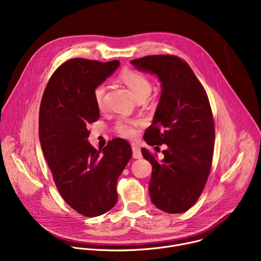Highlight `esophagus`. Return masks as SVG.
Segmentation results:
<instances>
[{
  "mask_svg": "<svg viewBox=\"0 0 261 261\" xmlns=\"http://www.w3.org/2000/svg\"><path fill=\"white\" fill-rule=\"evenodd\" d=\"M131 147H132V152H133V158L134 159H140L142 157L141 152H140V147L135 143H132Z\"/></svg>",
  "mask_w": 261,
  "mask_h": 261,
  "instance_id": "obj_1",
  "label": "esophagus"
}]
</instances>
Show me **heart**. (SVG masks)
<instances>
[{
	"mask_svg": "<svg viewBox=\"0 0 261 261\" xmlns=\"http://www.w3.org/2000/svg\"><path fill=\"white\" fill-rule=\"evenodd\" d=\"M121 80L129 87L136 99L141 97H147L152 91V84L144 74L136 70H125L121 73ZM105 84L97 85L93 90L94 100L99 108H103L105 105ZM141 125L139 120L123 118L116 124V131L123 137L133 138L137 133L138 126Z\"/></svg>",
	"mask_w": 261,
	"mask_h": 261,
	"instance_id": "b5f03b06",
	"label": "heart"
}]
</instances>
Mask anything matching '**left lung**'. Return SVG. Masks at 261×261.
I'll use <instances>...</instances> for the list:
<instances>
[{
  "label": "left lung",
  "instance_id": "8db88e82",
  "mask_svg": "<svg viewBox=\"0 0 261 261\" xmlns=\"http://www.w3.org/2000/svg\"><path fill=\"white\" fill-rule=\"evenodd\" d=\"M131 64L156 74L162 84L153 124L143 138L148 145L168 148L161 162L141 148L153 166L152 202L166 213H184L198 200L212 167L215 126L206 92L187 62L176 56H146Z\"/></svg>",
  "mask_w": 261,
  "mask_h": 261
}]
</instances>
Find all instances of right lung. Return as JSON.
Masks as SVG:
<instances>
[{"mask_svg": "<svg viewBox=\"0 0 261 261\" xmlns=\"http://www.w3.org/2000/svg\"><path fill=\"white\" fill-rule=\"evenodd\" d=\"M119 65L68 60L54 72L40 104L39 138L54 181L63 199L86 217L115 206L118 178L132 157L125 139L115 138L103 150L88 141V126L100 117L93 90Z\"/></svg>", "mask_w": 261, "mask_h": 261, "instance_id": "right-lung-1", "label": "right lung"}]
</instances>
